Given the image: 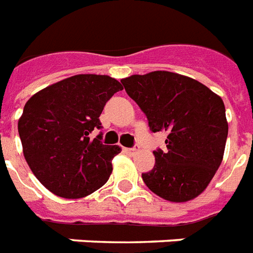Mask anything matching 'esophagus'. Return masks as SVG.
I'll return each instance as SVG.
<instances>
[{"label": "esophagus", "mask_w": 253, "mask_h": 253, "mask_svg": "<svg viewBox=\"0 0 253 253\" xmlns=\"http://www.w3.org/2000/svg\"><path fill=\"white\" fill-rule=\"evenodd\" d=\"M138 146H134V147H129V149H125V151H126V153H128L129 155H134V154H137V153H138Z\"/></svg>", "instance_id": "esophagus-1"}]
</instances>
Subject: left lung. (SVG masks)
I'll return each instance as SVG.
<instances>
[{
    "label": "left lung",
    "instance_id": "obj_1",
    "mask_svg": "<svg viewBox=\"0 0 253 253\" xmlns=\"http://www.w3.org/2000/svg\"><path fill=\"white\" fill-rule=\"evenodd\" d=\"M146 115L151 132H167L166 146L153 151L154 169L142 173L147 188L171 203L201 195L221 166L229 124L221 96L199 81L157 70L121 80Z\"/></svg>",
    "mask_w": 253,
    "mask_h": 253
}]
</instances>
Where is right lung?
<instances>
[{"label":"right lung","mask_w":253,"mask_h":253,"mask_svg":"<svg viewBox=\"0 0 253 253\" xmlns=\"http://www.w3.org/2000/svg\"><path fill=\"white\" fill-rule=\"evenodd\" d=\"M110 76L78 74L32 95L24 104L18 132L24 159L44 187L64 199L91 195L107 183L117 145H103L99 116L115 92Z\"/></svg>","instance_id":"right-lung-1"}]
</instances>
